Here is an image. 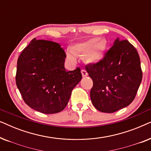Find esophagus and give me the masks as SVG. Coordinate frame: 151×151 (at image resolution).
Masks as SVG:
<instances>
[{
  "label": "esophagus",
  "instance_id": "34e87169",
  "mask_svg": "<svg viewBox=\"0 0 151 151\" xmlns=\"http://www.w3.org/2000/svg\"><path fill=\"white\" fill-rule=\"evenodd\" d=\"M81 73H82V77H86V76H88V73H87V71H86V70H84V69H82V71H81Z\"/></svg>",
  "mask_w": 151,
  "mask_h": 151
}]
</instances>
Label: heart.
Here are the masks:
<instances>
[{
    "label": "heart",
    "instance_id": "b5f03b06",
    "mask_svg": "<svg viewBox=\"0 0 151 151\" xmlns=\"http://www.w3.org/2000/svg\"><path fill=\"white\" fill-rule=\"evenodd\" d=\"M106 49V43L97 38L78 42L71 46V51L67 52V57L71 62H75L74 55H84L86 63L97 64L102 60Z\"/></svg>",
    "mask_w": 151,
    "mask_h": 151
}]
</instances>
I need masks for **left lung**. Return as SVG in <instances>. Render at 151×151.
I'll return each instance as SVG.
<instances>
[{"mask_svg":"<svg viewBox=\"0 0 151 151\" xmlns=\"http://www.w3.org/2000/svg\"><path fill=\"white\" fill-rule=\"evenodd\" d=\"M93 85L90 97L95 108L113 113L131 104L142 79L140 58L135 47L119 38L102 60L86 66Z\"/></svg>","mask_w":151,"mask_h":151,"instance_id":"8db88e82","label":"left lung"}]
</instances>
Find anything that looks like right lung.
I'll return each mask as SVG.
<instances>
[{
	"label": "right lung",
	"instance_id": "add662e5",
	"mask_svg": "<svg viewBox=\"0 0 151 151\" xmlns=\"http://www.w3.org/2000/svg\"><path fill=\"white\" fill-rule=\"evenodd\" d=\"M66 54L58 43L34 38L20 53L16 82L24 102L45 114L60 112L82 80L80 69L67 71Z\"/></svg>",
	"mask_w": 151,
	"mask_h": 151
}]
</instances>
